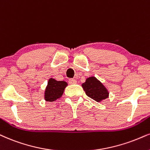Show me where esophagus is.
<instances>
[{
  "label": "esophagus",
  "mask_w": 150,
  "mask_h": 150,
  "mask_svg": "<svg viewBox=\"0 0 150 150\" xmlns=\"http://www.w3.org/2000/svg\"><path fill=\"white\" fill-rule=\"evenodd\" d=\"M77 83V81L76 79H70L69 80V84H76Z\"/></svg>",
  "instance_id": "obj_1"
}]
</instances>
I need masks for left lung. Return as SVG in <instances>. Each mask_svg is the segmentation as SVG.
Here are the masks:
<instances>
[{
  "instance_id": "8db88e82",
  "label": "left lung",
  "mask_w": 150,
  "mask_h": 150,
  "mask_svg": "<svg viewBox=\"0 0 150 150\" xmlns=\"http://www.w3.org/2000/svg\"><path fill=\"white\" fill-rule=\"evenodd\" d=\"M84 91L88 97L101 102L108 97L109 92L106 88L95 76H91L86 80V82L81 85Z\"/></svg>"
}]
</instances>
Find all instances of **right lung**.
Masks as SVG:
<instances>
[{"label":"right lung","instance_id":"1","mask_svg":"<svg viewBox=\"0 0 150 150\" xmlns=\"http://www.w3.org/2000/svg\"><path fill=\"white\" fill-rule=\"evenodd\" d=\"M67 85V83L64 81H56L55 79L50 78L44 92L45 101L52 102L60 98Z\"/></svg>","mask_w":150,"mask_h":150}]
</instances>
